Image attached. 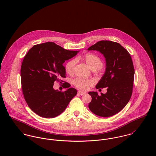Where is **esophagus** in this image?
<instances>
[{"mask_svg": "<svg viewBox=\"0 0 156 156\" xmlns=\"http://www.w3.org/2000/svg\"><path fill=\"white\" fill-rule=\"evenodd\" d=\"M78 94H80V95H84V94H86V92H83V91H81V90H79V91H78Z\"/></svg>", "mask_w": 156, "mask_h": 156, "instance_id": "34e87169", "label": "esophagus"}]
</instances>
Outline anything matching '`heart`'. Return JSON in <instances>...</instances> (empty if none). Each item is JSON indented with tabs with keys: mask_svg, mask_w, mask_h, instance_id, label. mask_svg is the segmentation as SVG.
<instances>
[{
	"mask_svg": "<svg viewBox=\"0 0 156 156\" xmlns=\"http://www.w3.org/2000/svg\"><path fill=\"white\" fill-rule=\"evenodd\" d=\"M80 59L85 61L86 64L92 70L98 69L102 66V61L100 57L97 55L88 53L83 55ZM76 64V61L75 59H71L68 61L66 64L65 69L67 74L69 75H73L74 73V66ZM73 85L77 88L82 90H86L93 85L94 81L92 79H83L81 78H76L73 81Z\"/></svg>",
	"mask_w": 156,
	"mask_h": 156,
	"instance_id": "b5f03b06",
	"label": "heart"
}]
</instances>
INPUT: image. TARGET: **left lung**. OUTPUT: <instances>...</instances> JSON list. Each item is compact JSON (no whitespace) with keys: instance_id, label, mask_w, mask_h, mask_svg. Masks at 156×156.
Listing matches in <instances>:
<instances>
[{"instance_id":"8db88e82","label":"left lung","mask_w":156,"mask_h":156,"mask_svg":"<svg viewBox=\"0 0 156 156\" xmlns=\"http://www.w3.org/2000/svg\"><path fill=\"white\" fill-rule=\"evenodd\" d=\"M88 50L98 51L105 58L106 70L95 88H107L101 95L88 92L92 97L89 109L97 116H111L124 109L132 94L134 69L131 56L120 44L107 40L97 42Z\"/></svg>"}]
</instances>
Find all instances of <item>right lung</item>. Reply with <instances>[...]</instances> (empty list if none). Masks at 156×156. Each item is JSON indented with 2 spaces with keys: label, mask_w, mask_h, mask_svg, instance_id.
Here are the masks:
<instances>
[{
  "label": "right lung",
  "mask_w": 156,
  "mask_h": 156,
  "mask_svg": "<svg viewBox=\"0 0 156 156\" xmlns=\"http://www.w3.org/2000/svg\"><path fill=\"white\" fill-rule=\"evenodd\" d=\"M79 51L47 42L34 45L25 55L20 71L23 94L28 106L38 115L50 118L58 116L77 94L73 88L61 92L53 89V85L60 77H66L63 64ZM64 84L65 88L70 87L67 82Z\"/></svg>",
  "instance_id": "obj_1"
}]
</instances>
